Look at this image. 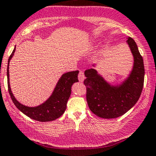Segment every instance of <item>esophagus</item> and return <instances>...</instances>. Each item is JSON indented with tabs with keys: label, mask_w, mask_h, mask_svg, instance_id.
<instances>
[{
	"label": "esophagus",
	"mask_w": 156,
	"mask_h": 156,
	"mask_svg": "<svg viewBox=\"0 0 156 156\" xmlns=\"http://www.w3.org/2000/svg\"><path fill=\"white\" fill-rule=\"evenodd\" d=\"M78 79L80 82H83V81L85 80V75H84V73L83 71H80L79 73V75H78Z\"/></svg>",
	"instance_id": "esophagus-1"
}]
</instances>
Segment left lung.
I'll return each mask as SVG.
<instances>
[{"mask_svg":"<svg viewBox=\"0 0 156 156\" xmlns=\"http://www.w3.org/2000/svg\"><path fill=\"white\" fill-rule=\"evenodd\" d=\"M127 43L134 57V66L123 83L112 87L95 69L85 71L87 104L92 112L101 118L114 119L124 115L137 103L142 93L145 76L143 59L134 40L129 37Z\"/></svg>","mask_w":156,"mask_h":156,"instance_id":"8db88e82","label":"left lung"}]
</instances>
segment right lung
Returning <instances> with one entry per match:
<instances>
[{"mask_svg": "<svg viewBox=\"0 0 156 156\" xmlns=\"http://www.w3.org/2000/svg\"><path fill=\"white\" fill-rule=\"evenodd\" d=\"M16 48V47H15ZM15 48L13 50L8 59L7 76V87L10 98L12 99L17 109L21 111L23 114L27 115L30 119L40 122H49L57 119L61 116L66 109V103L71 93V86L75 82H78V73L79 71H72L63 74L57 83L56 88L52 96L44 103L37 107H28L20 104L16 100L14 95L11 93L9 83V62L13 57Z\"/></svg>", "mask_w": 156, "mask_h": 156, "instance_id": "1", "label": "right lung"}]
</instances>
